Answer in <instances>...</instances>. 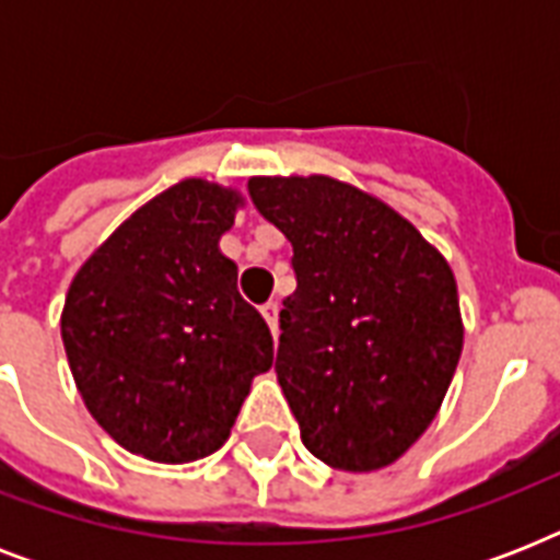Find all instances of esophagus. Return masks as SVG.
<instances>
[{
	"label": "esophagus",
	"mask_w": 560,
	"mask_h": 560,
	"mask_svg": "<svg viewBox=\"0 0 560 560\" xmlns=\"http://www.w3.org/2000/svg\"><path fill=\"white\" fill-rule=\"evenodd\" d=\"M261 316L267 319V325H270L272 337H279V305H276V302L261 305Z\"/></svg>",
	"instance_id": "obj_1"
}]
</instances>
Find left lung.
I'll return each instance as SVG.
<instances>
[{
  "mask_svg": "<svg viewBox=\"0 0 560 560\" xmlns=\"http://www.w3.org/2000/svg\"><path fill=\"white\" fill-rule=\"evenodd\" d=\"M293 246L276 374L316 459L366 474L433 424L462 354L451 264L407 218L334 177H253Z\"/></svg>",
  "mask_w": 560,
  "mask_h": 560,
  "instance_id": "1",
  "label": "left lung"
}]
</instances>
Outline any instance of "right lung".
Instances as JSON below:
<instances>
[{
  "label": "right lung",
  "mask_w": 560,
  "mask_h": 560,
  "mask_svg": "<svg viewBox=\"0 0 560 560\" xmlns=\"http://www.w3.org/2000/svg\"><path fill=\"white\" fill-rule=\"evenodd\" d=\"M244 197L183 179L136 209L86 258L60 334L90 416L125 451L165 465L226 442L255 374L272 366L261 314L220 253Z\"/></svg>",
  "instance_id": "right-lung-1"
}]
</instances>
